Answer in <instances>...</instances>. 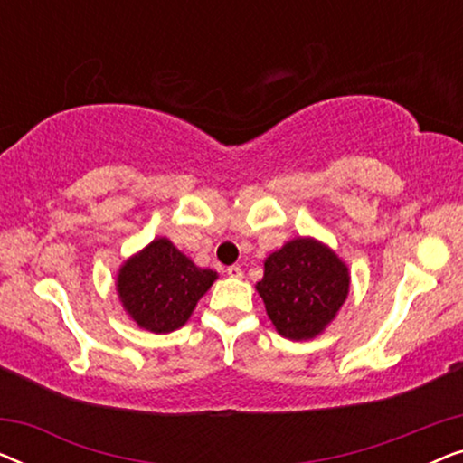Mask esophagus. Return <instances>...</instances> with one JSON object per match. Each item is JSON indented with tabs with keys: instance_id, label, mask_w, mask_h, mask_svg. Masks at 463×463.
Returning a JSON list of instances; mask_svg holds the SVG:
<instances>
[{
	"instance_id": "1",
	"label": "esophagus",
	"mask_w": 463,
	"mask_h": 463,
	"mask_svg": "<svg viewBox=\"0 0 463 463\" xmlns=\"http://www.w3.org/2000/svg\"><path fill=\"white\" fill-rule=\"evenodd\" d=\"M227 274H230L232 278H242L244 271H242V268H240V265H230V268H227Z\"/></svg>"
}]
</instances>
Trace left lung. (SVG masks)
<instances>
[{"mask_svg":"<svg viewBox=\"0 0 463 463\" xmlns=\"http://www.w3.org/2000/svg\"><path fill=\"white\" fill-rule=\"evenodd\" d=\"M257 290L276 331L303 341L316 337L335 318L350 290V276L326 246L297 238L265 259Z\"/></svg>","mask_w":463,"mask_h":463,"instance_id":"obj_1","label":"left lung"}]
</instances>
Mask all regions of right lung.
Masks as SVG:
<instances>
[{"label": "right lung", "instance_id": "1", "mask_svg": "<svg viewBox=\"0 0 463 463\" xmlns=\"http://www.w3.org/2000/svg\"><path fill=\"white\" fill-rule=\"evenodd\" d=\"M214 280L213 269L195 268L170 240L157 238L119 269L118 293L138 326L170 333L185 325Z\"/></svg>", "mask_w": 463, "mask_h": 463}]
</instances>
